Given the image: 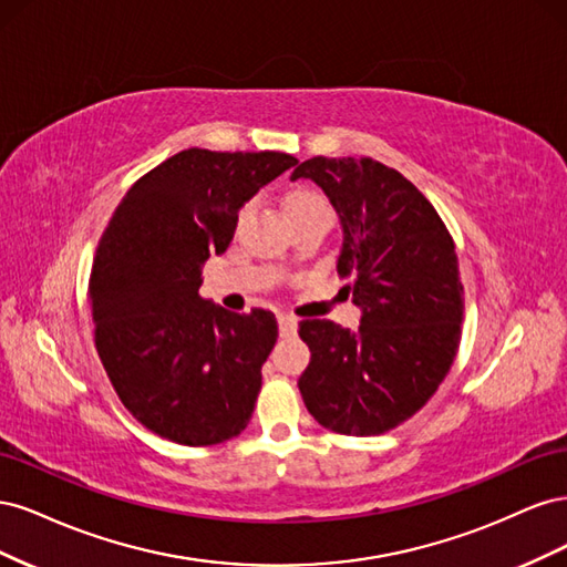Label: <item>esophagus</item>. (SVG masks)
Instances as JSON below:
<instances>
[{"instance_id": "1", "label": "esophagus", "mask_w": 567, "mask_h": 567, "mask_svg": "<svg viewBox=\"0 0 567 567\" xmlns=\"http://www.w3.org/2000/svg\"><path fill=\"white\" fill-rule=\"evenodd\" d=\"M279 331L281 336H290L298 331V319L290 317V315H279Z\"/></svg>"}]
</instances>
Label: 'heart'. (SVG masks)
<instances>
[{
    "label": "heart",
    "mask_w": 567,
    "mask_h": 567,
    "mask_svg": "<svg viewBox=\"0 0 567 567\" xmlns=\"http://www.w3.org/2000/svg\"><path fill=\"white\" fill-rule=\"evenodd\" d=\"M286 210L290 219H302V217H321L331 221V203L317 188L310 186H298L286 198Z\"/></svg>",
    "instance_id": "obj_1"
}]
</instances>
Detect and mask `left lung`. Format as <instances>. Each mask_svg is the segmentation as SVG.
<instances>
[{
	"mask_svg": "<svg viewBox=\"0 0 567 567\" xmlns=\"http://www.w3.org/2000/svg\"><path fill=\"white\" fill-rule=\"evenodd\" d=\"M342 229L340 279L362 310L357 331L300 321L312 359L298 388L315 421L340 435H381L433 398L458 350L463 286L454 241L419 188L371 158H310Z\"/></svg>",
	"mask_w": 567,
	"mask_h": 567,
	"instance_id": "8db88e82",
	"label": "left lung"
}]
</instances>
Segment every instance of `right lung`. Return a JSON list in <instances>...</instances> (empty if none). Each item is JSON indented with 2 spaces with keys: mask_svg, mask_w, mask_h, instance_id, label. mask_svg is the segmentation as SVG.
<instances>
[{
  "mask_svg": "<svg viewBox=\"0 0 567 567\" xmlns=\"http://www.w3.org/2000/svg\"><path fill=\"white\" fill-rule=\"evenodd\" d=\"M296 163L279 151H179L130 188L101 236L96 352L120 402L165 440L208 447L252 416L277 319L200 298V274L229 248L238 210Z\"/></svg>",
  "mask_w": 567,
  "mask_h": 567,
  "instance_id": "add662e5",
  "label": "right lung"
}]
</instances>
